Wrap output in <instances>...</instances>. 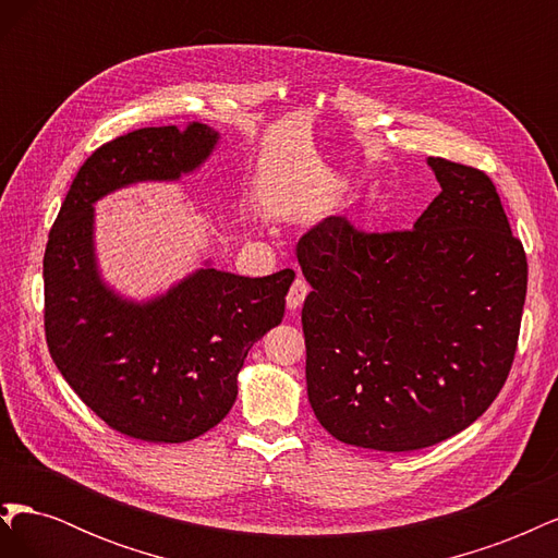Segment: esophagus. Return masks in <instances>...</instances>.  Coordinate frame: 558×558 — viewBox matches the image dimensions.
I'll return each instance as SVG.
<instances>
[{"label": "esophagus", "mask_w": 558, "mask_h": 558, "mask_svg": "<svg viewBox=\"0 0 558 558\" xmlns=\"http://www.w3.org/2000/svg\"><path fill=\"white\" fill-rule=\"evenodd\" d=\"M307 293H310V283H307L305 279H302V277H298V279L293 281V286H291L289 295H286V305H289L291 312H298V310L302 307V302H305Z\"/></svg>", "instance_id": "esophagus-1"}]
</instances>
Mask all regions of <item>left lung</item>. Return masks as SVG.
Wrapping results in <instances>:
<instances>
[{
	"mask_svg": "<svg viewBox=\"0 0 558 558\" xmlns=\"http://www.w3.org/2000/svg\"><path fill=\"white\" fill-rule=\"evenodd\" d=\"M442 193L412 230L363 232L330 216L295 256L307 396L335 440L414 451L447 440L496 400L514 361L529 265L496 185L428 158Z\"/></svg>",
	"mask_w": 558,
	"mask_h": 558,
	"instance_id": "1",
	"label": "left lung"
}]
</instances>
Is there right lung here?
Listing matches in <instances>:
<instances>
[{
	"mask_svg": "<svg viewBox=\"0 0 558 558\" xmlns=\"http://www.w3.org/2000/svg\"><path fill=\"white\" fill-rule=\"evenodd\" d=\"M221 140L205 123L142 128L83 162L48 234L46 342L74 393L113 430L144 442H189L238 400L246 353L281 324L293 269L240 277L211 260L165 293L132 300L102 277L95 202L144 181L197 172Z\"/></svg>",
	"mask_w": 558,
	"mask_h": 558,
	"instance_id": "add662e5",
	"label": "right lung"
}]
</instances>
